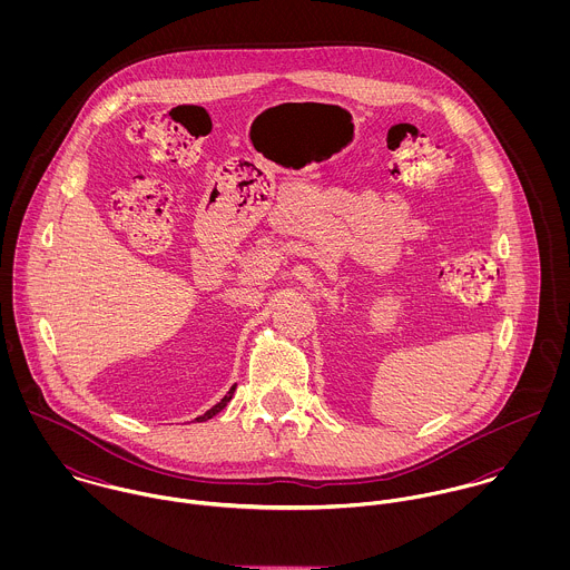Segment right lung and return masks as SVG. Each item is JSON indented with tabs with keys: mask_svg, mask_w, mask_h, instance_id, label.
I'll return each mask as SVG.
<instances>
[{
	"mask_svg": "<svg viewBox=\"0 0 570 570\" xmlns=\"http://www.w3.org/2000/svg\"><path fill=\"white\" fill-rule=\"evenodd\" d=\"M233 393H235V389H230V393H228V395H226V397H224L219 404H215V406L210 407V410H206V412H204L202 416H197L195 421H208V419H213L217 412H222L224 407L228 406V402L233 400Z\"/></svg>",
	"mask_w": 570,
	"mask_h": 570,
	"instance_id": "1",
	"label": "right lung"
}]
</instances>
